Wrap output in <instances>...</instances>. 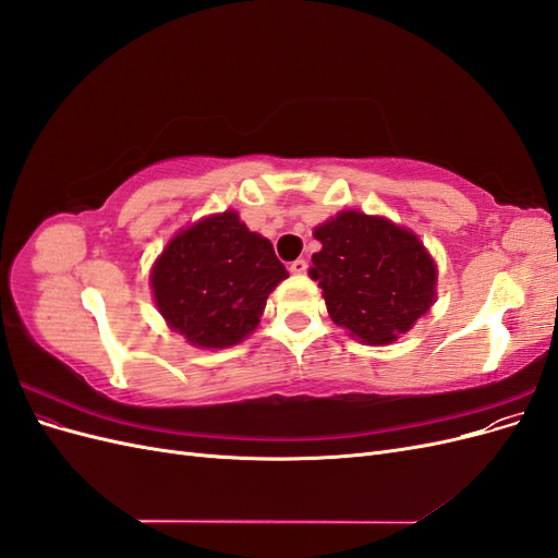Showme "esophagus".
I'll use <instances>...</instances> for the list:
<instances>
[{
    "label": "esophagus",
    "mask_w": 558,
    "mask_h": 558,
    "mask_svg": "<svg viewBox=\"0 0 558 558\" xmlns=\"http://www.w3.org/2000/svg\"><path fill=\"white\" fill-rule=\"evenodd\" d=\"M307 267H310V263H307L305 258H298V260L291 263V272H293V275H305Z\"/></svg>",
    "instance_id": "esophagus-1"
}]
</instances>
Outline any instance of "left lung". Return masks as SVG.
Instances as JSON below:
<instances>
[{
	"instance_id": "obj_1",
	"label": "left lung",
	"mask_w": 558,
	"mask_h": 558,
	"mask_svg": "<svg viewBox=\"0 0 558 558\" xmlns=\"http://www.w3.org/2000/svg\"><path fill=\"white\" fill-rule=\"evenodd\" d=\"M310 275L335 326L367 344H391L435 302L437 267L412 230L342 211L314 230Z\"/></svg>"
}]
</instances>
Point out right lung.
Segmentation results:
<instances>
[{
  "mask_svg": "<svg viewBox=\"0 0 558 558\" xmlns=\"http://www.w3.org/2000/svg\"><path fill=\"white\" fill-rule=\"evenodd\" d=\"M286 277L272 242L223 211L177 232L150 269V289L167 326L199 349H223L256 330Z\"/></svg>",
  "mask_w": 558,
  "mask_h": 558,
  "instance_id": "right-lung-1",
  "label": "right lung"
}]
</instances>
